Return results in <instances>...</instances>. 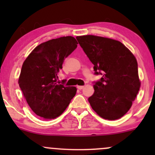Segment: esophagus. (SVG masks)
<instances>
[{"label": "esophagus", "instance_id": "34e87169", "mask_svg": "<svg viewBox=\"0 0 155 155\" xmlns=\"http://www.w3.org/2000/svg\"><path fill=\"white\" fill-rule=\"evenodd\" d=\"M84 87V86H77V88L79 89V90H82Z\"/></svg>", "mask_w": 155, "mask_h": 155}]
</instances>
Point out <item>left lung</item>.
Wrapping results in <instances>:
<instances>
[{"label": "left lung", "mask_w": 155, "mask_h": 155, "mask_svg": "<svg viewBox=\"0 0 155 155\" xmlns=\"http://www.w3.org/2000/svg\"><path fill=\"white\" fill-rule=\"evenodd\" d=\"M79 45L94 65V94L88 98L92 109L106 120L123 117L132 106L140 89L138 63L130 51L114 39L82 35Z\"/></svg>", "instance_id": "1"}]
</instances>
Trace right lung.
<instances>
[{
  "instance_id": "add662e5",
  "label": "right lung",
  "mask_w": 155,
  "mask_h": 155,
  "mask_svg": "<svg viewBox=\"0 0 155 155\" xmlns=\"http://www.w3.org/2000/svg\"><path fill=\"white\" fill-rule=\"evenodd\" d=\"M74 37L64 36L41 44L23 63L19 85L29 106L44 119L59 117L76 95V87L60 84L58 74L65 58L77 47Z\"/></svg>"
}]
</instances>
